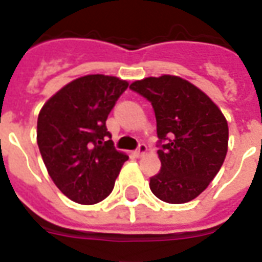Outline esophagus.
Listing matches in <instances>:
<instances>
[{
	"label": "esophagus",
	"instance_id": "1",
	"mask_svg": "<svg viewBox=\"0 0 262 262\" xmlns=\"http://www.w3.org/2000/svg\"><path fill=\"white\" fill-rule=\"evenodd\" d=\"M146 152H147V146H146V145H145V143H139L138 149L135 150V155H137V156H138V157H141V156H143V155H145V153H146Z\"/></svg>",
	"mask_w": 262,
	"mask_h": 262
}]
</instances>
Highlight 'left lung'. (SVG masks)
I'll list each match as a JSON object with an SVG mask.
<instances>
[{"instance_id":"8db88e82","label":"left lung","mask_w":262,"mask_h":262,"mask_svg":"<svg viewBox=\"0 0 262 262\" xmlns=\"http://www.w3.org/2000/svg\"><path fill=\"white\" fill-rule=\"evenodd\" d=\"M129 88L152 103L156 116L161 170L150 178V190L166 203L193 200L225 160L227 119L203 91L177 76L143 78Z\"/></svg>"}]
</instances>
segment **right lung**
Returning <instances> with one entry per match:
<instances>
[{
    "mask_svg": "<svg viewBox=\"0 0 262 262\" xmlns=\"http://www.w3.org/2000/svg\"><path fill=\"white\" fill-rule=\"evenodd\" d=\"M128 86L103 74L76 78L51 96L37 120V143L59 190L80 204L107 198L128 156L116 150L107 116Z\"/></svg>",
    "mask_w": 262,
    "mask_h": 262,
    "instance_id": "right-lung-1",
    "label": "right lung"
}]
</instances>
